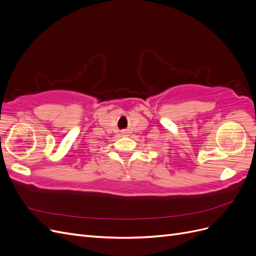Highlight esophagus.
I'll return each instance as SVG.
<instances>
[{
    "label": "esophagus",
    "instance_id": "1",
    "mask_svg": "<svg viewBox=\"0 0 256 256\" xmlns=\"http://www.w3.org/2000/svg\"><path fill=\"white\" fill-rule=\"evenodd\" d=\"M122 134L124 136H128L130 134V131L128 129H124V130H122Z\"/></svg>",
    "mask_w": 256,
    "mask_h": 256
}]
</instances>
